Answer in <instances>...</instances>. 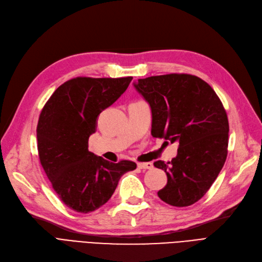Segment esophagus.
Listing matches in <instances>:
<instances>
[{"label": "esophagus", "instance_id": "esophagus-1", "mask_svg": "<svg viewBox=\"0 0 262 262\" xmlns=\"http://www.w3.org/2000/svg\"><path fill=\"white\" fill-rule=\"evenodd\" d=\"M138 167H139L140 169H143V170L152 169V164H151V162H139Z\"/></svg>", "mask_w": 262, "mask_h": 262}]
</instances>
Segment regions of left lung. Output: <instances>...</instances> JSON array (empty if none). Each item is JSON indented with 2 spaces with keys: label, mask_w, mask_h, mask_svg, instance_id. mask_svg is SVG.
Wrapping results in <instances>:
<instances>
[{
  "label": "left lung",
  "mask_w": 262,
  "mask_h": 262,
  "mask_svg": "<svg viewBox=\"0 0 262 262\" xmlns=\"http://www.w3.org/2000/svg\"><path fill=\"white\" fill-rule=\"evenodd\" d=\"M134 88L150 106L152 137L179 143L172 160L154 162L168 178L159 198L176 207L195 204L228 155L229 121L220 98L204 80L187 74L139 79Z\"/></svg>",
  "instance_id": "left-lung-1"
}]
</instances>
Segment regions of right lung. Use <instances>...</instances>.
Wrapping results in <instances>:
<instances>
[{"label": "right lung", "mask_w": 262, "mask_h": 262, "mask_svg": "<svg viewBox=\"0 0 262 262\" xmlns=\"http://www.w3.org/2000/svg\"><path fill=\"white\" fill-rule=\"evenodd\" d=\"M132 77H78L52 94L40 114L37 140L41 165L60 201L88 213L106 204L122 174L137 168L130 160L117 164L89 151L97 117L127 90Z\"/></svg>", "instance_id": "obj_1"}]
</instances>
